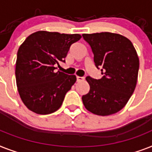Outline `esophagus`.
<instances>
[{"instance_id": "obj_1", "label": "esophagus", "mask_w": 152, "mask_h": 152, "mask_svg": "<svg viewBox=\"0 0 152 152\" xmlns=\"http://www.w3.org/2000/svg\"><path fill=\"white\" fill-rule=\"evenodd\" d=\"M76 80H77V82H80V81L84 80V77H82V76H76Z\"/></svg>"}]
</instances>
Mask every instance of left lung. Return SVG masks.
Segmentation results:
<instances>
[{
	"label": "left lung",
	"instance_id": "obj_1",
	"mask_svg": "<svg viewBox=\"0 0 152 152\" xmlns=\"http://www.w3.org/2000/svg\"><path fill=\"white\" fill-rule=\"evenodd\" d=\"M83 37L103 75L99 80L87 76L90 91L83 95V103L97 115L115 114L126 104L136 87L139 70L136 50L129 39L117 33L83 34Z\"/></svg>",
	"mask_w": 152,
	"mask_h": 152
}]
</instances>
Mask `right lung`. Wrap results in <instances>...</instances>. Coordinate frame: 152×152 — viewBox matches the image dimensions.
I'll return each instance as SVG.
<instances>
[{
    "label": "right lung",
    "mask_w": 152,
    "mask_h": 152,
    "mask_svg": "<svg viewBox=\"0 0 152 152\" xmlns=\"http://www.w3.org/2000/svg\"><path fill=\"white\" fill-rule=\"evenodd\" d=\"M80 34L38 31L19 47L15 64L16 84L24 104L37 114L48 115L58 109L65 96L76 81L74 75L55 72L65 62L72 44Z\"/></svg>",
    "instance_id": "obj_1"
}]
</instances>
